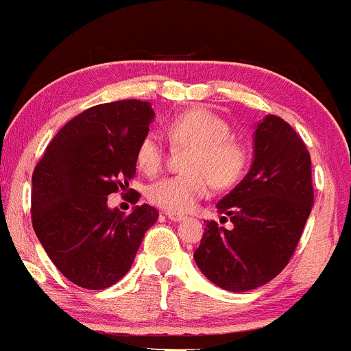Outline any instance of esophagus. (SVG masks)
Returning <instances> with one entry per match:
<instances>
[{"mask_svg":"<svg viewBox=\"0 0 351 351\" xmlns=\"http://www.w3.org/2000/svg\"><path fill=\"white\" fill-rule=\"evenodd\" d=\"M166 216H168V220L171 221H182L185 216L183 215H176V213H166Z\"/></svg>","mask_w":351,"mask_h":351,"instance_id":"1","label":"esophagus"}]
</instances>
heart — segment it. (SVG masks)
<instances>
[{"mask_svg": "<svg viewBox=\"0 0 351 351\" xmlns=\"http://www.w3.org/2000/svg\"><path fill=\"white\" fill-rule=\"evenodd\" d=\"M168 135L175 145L192 147L185 175L166 176L147 189L152 204L168 213L183 215L195 208L211 191L235 185L247 168V150L230 138V126L223 117L208 109H191L168 123ZM165 160V143L149 131L136 147V165L147 175L160 169Z\"/></svg>", "mask_w": 351, "mask_h": 351, "instance_id": "1", "label": "heart"}]
</instances>
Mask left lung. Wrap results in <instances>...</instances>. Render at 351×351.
Listing matches in <instances>:
<instances>
[{
  "label": "left lung",
  "mask_w": 351,
  "mask_h": 351,
  "mask_svg": "<svg viewBox=\"0 0 351 351\" xmlns=\"http://www.w3.org/2000/svg\"><path fill=\"white\" fill-rule=\"evenodd\" d=\"M247 175L216 204L221 220L208 221L194 260L218 287L256 289L284 270L313 206L312 159L296 131L279 116L254 126Z\"/></svg>",
  "instance_id": "8db88e82"
}]
</instances>
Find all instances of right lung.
<instances>
[{"mask_svg":"<svg viewBox=\"0 0 351 351\" xmlns=\"http://www.w3.org/2000/svg\"><path fill=\"white\" fill-rule=\"evenodd\" d=\"M154 119L149 101L119 100L90 107L69 121L32 173V227L50 260L71 282L106 289L133 265L159 213L149 204L130 215L107 195L130 185L136 147Z\"/></svg>","mask_w":351,"mask_h":351,"instance_id":"right-lung-1","label":"right lung"}]
</instances>
